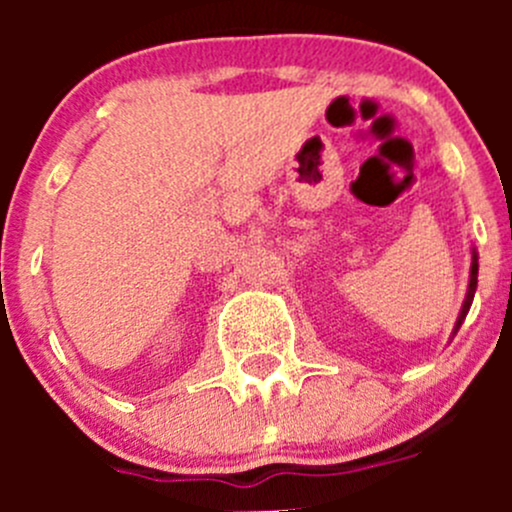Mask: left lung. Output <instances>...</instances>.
<instances>
[{
	"instance_id": "1",
	"label": "left lung",
	"mask_w": 512,
	"mask_h": 512,
	"mask_svg": "<svg viewBox=\"0 0 512 512\" xmlns=\"http://www.w3.org/2000/svg\"><path fill=\"white\" fill-rule=\"evenodd\" d=\"M476 287H478V255H476V252H473V262H471V280H468V294H466V302H463L461 314H458L456 332H458V327H461L463 319H466L468 309H471V302H473V294H476Z\"/></svg>"
}]
</instances>
